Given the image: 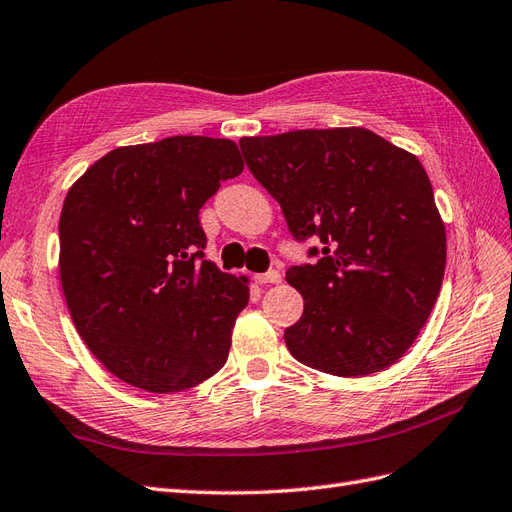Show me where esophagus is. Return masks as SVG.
I'll list each match as a JSON object with an SVG mask.
<instances>
[{
	"label": "esophagus",
	"mask_w": 512,
	"mask_h": 512,
	"mask_svg": "<svg viewBox=\"0 0 512 512\" xmlns=\"http://www.w3.org/2000/svg\"><path fill=\"white\" fill-rule=\"evenodd\" d=\"M255 281L261 285H270V283H281V272L279 270H268V272H261L255 274Z\"/></svg>",
	"instance_id": "34e87169"
}]
</instances>
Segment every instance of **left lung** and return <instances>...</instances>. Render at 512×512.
<instances>
[{"instance_id": "8db88e82", "label": "left lung", "mask_w": 512, "mask_h": 512, "mask_svg": "<svg viewBox=\"0 0 512 512\" xmlns=\"http://www.w3.org/2000/svg\"><path fill=\"white\" fill-rule=\"evenodd\" d=\"M255 180L281 203L311 264L287 281L304 298L285 343L341 377L384 371L412 347L440 296L446 231L420 160L367 128L244 137Z\"/></svg>"}]
</instances>
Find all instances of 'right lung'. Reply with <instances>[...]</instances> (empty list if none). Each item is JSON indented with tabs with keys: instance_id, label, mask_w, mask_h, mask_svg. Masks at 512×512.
<instances>
[{
	"instance_id": "obj_1",
	"label": "right lung",
	"mask_w": 512,
	"mask_h": 512,
	"mask_svg": "<svg viewBox=\"0 0 512 512\" xmlns=\"http://www.w3.org/2000/svg\"><path fill=\"white\" fill-rule=\"evenodd\" d=\"M244 169L229 139L111 150L70 188L60 276L90 352L122 382L180 392L223 369L248 285L206 259L199 210Z\"/></svg>"
}]
</instances>
